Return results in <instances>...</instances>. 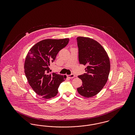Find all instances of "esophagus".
<instances>
[{"instance_id": "1", "label": "esophagus", "mask_w": 135, "mask_h": 135, "mask_svg": "<svg viewBox=\"0 0 135 135\" xmlns=\"http://www.w3.org/2000/svg\"><path fill=\"white\" fill-rule=\"evenodd\" d=\"M67 77L69 78H73L74 77H75V75L73 74H71L70 75H68Z\"/></svg>"}]
</instances>
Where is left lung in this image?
Masks as SVG:
<instances>
[{
  "label": "left lung",
  "instance_id": "8db88e82",
  "mask_svg": "<svg viewBox=\"0 0 135 135\" xmlns=\"http://www.w3.org/2000/svg\"><path fill=\"white\" fill-rule=\"evenodd\" d=\"M76 40L79 63L87 66L86 73L78 76L83 84L77 88V91L84 97H92L107 81L110 70L109 58L103 46L93 39L79 36Z\"/></svg>",
  "mask_w": 135,
  "mask_h": 135
}]
</instances>
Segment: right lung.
<instances>
[{"instance_id": "1", "label": "right lung", "mask_w": 135, "mask_h": 135, "mask_svg": "<svg viewBox=\"0 0 135 135\" xmlns=\"http://www.w3.org/2000/svg\"><path fill=\"white\" fill-rule=\"evenodd\" d=\"M69 41L68 38L42 40L28 52L24 64L26 78L32 89L43 98L49 99L56 96L60 84L67 77L57 72L50 74L49 66Z\"/></svg>"}]
</instances>
